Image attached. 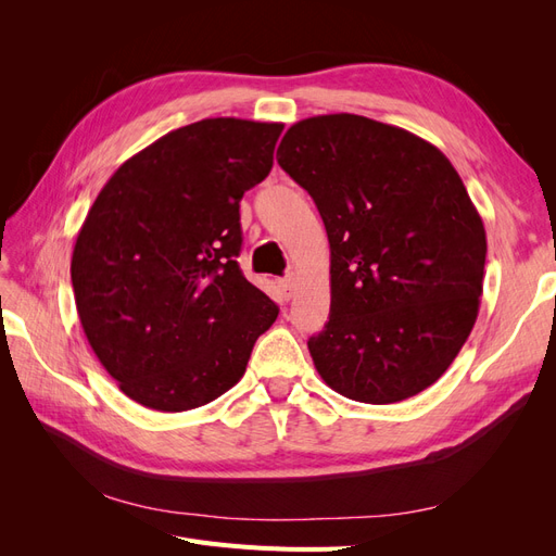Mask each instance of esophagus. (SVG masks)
<instances>
[{"label": "esophagus", "instance_id": "34e87169", "mask_svg": "<svg viewBox=\"0 0 556 556\" xmlns=\"http://www.w3.org/2000/svg\"><path fill=\"white\" fill-rule=\"evenodd\" d=\"M278 288H280V292H282L285 299H290V296L294 294V278H292V276L280 278V280H278Z\"/></svg>", "mask_w": 556, "mask_h": 556}]
</instances>
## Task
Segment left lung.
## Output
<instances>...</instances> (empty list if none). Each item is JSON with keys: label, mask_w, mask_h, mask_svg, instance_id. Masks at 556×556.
Returning a JSON list of instances; mask_svg holds the SVG:
<instances>
[{"label": "left lung", "mask_w": 556, "mask_h": 556, "mask_svg": "<svg viewBox=\"0 0 556 556\" xmlns=\"http://www.w3.org/2000/svg\"><path fill=\"white\" fill-rule=\"evenodd\" d=\"M276 157L329 237V323L308 339L317 374L378 406L427 390L482 296L484 225L457 169L415 134L352 113L292 125Z\"/></svg>", "instance_id": "obj_1"}]
</instances>
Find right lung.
I'll list each match as a JSON object with an SVG mask.
<instances>
[{
  "label": "right lung",
  "instance_id": "obj_1",
  "mask_svg": "<svg viewBox=\"0 0 556 556\" xmlns=\"http://www.w3.org/2000/svg\"><path fill=\"white\" fill-rule=\"evenodd\" d=\"M280 123L206 117L129 157L72 257L83 331L117 387L182 413L237 384L278 306L239 268L241 197L274 166Z\"/></svg>",
  "mask_w": 556,
  "mask_h": 556
}]
</instances>
